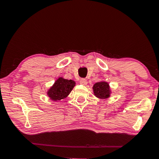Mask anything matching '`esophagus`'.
I'll return each mask as SVG.
<instances>
[{
    "mask_svg": "<svg viewBox=\"0 0 159 159\" xmlns=\"http://www.w3.org/2000/svg\"><path fill=\"white\" fill-rule=\"evenodd\" d=\"M87 84H88V80L86 79H82L80 80V84L85 85H87Z\"/></svg>",
    "mask_w": 159,
    "mask_h": 159,
    "instance_id": "esophagus-1",
    "label": "esophagus"
}]
</instances>
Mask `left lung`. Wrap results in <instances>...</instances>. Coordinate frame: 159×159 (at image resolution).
<instances>
[{
  "label": "left lung",
  "mask_w": 159,
  "mask_h": 159,
  "mask_svg": "<svg viewBox=\"0 0 159 159\" xmlns=\"http://www.w3.org/2000/svg\"><path fill=\"white\" fill-rule=\"evenodd\" d=\"M94 95L100 99H107L110 95L109 84L105 81H100L95 84L93 87Z\"/></svg>",
  "instance_id": "left-lung-1"
}]
</instances>
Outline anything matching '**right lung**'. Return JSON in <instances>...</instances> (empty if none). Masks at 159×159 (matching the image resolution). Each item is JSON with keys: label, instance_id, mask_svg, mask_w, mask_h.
I'll list each match as a JSON object with an SVG mask.
<instances>
[{"label": "right lung", "instance_id": "right-lung-1", "mask_svg": "<svg viewBox=\"0 0 159 159\" xmlns=\"http://www.w3.org/2000/svg\"><path fill=\"white\" fill-rule=\"evenodd\" d=\"M75 85V83L74 80L59 78L48 90L47 95L50 99L54 101L64 99L69 95Z\"/></svg>", "mask_w": 159, "mask_h": 159}]
</instances>
